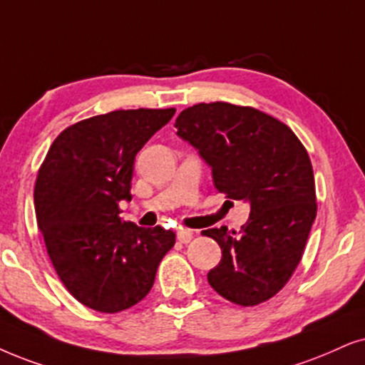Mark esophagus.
<instances>
[{"mask_svg": "<svg viewBox=\"0 0 365 365\" xmlns=\"http://www.w3.org/2000/svg\"><path fill=\"white\" fill-rule=\"evenodd\" d=\"M192 237H193V232L190 229H180L178 232H177V239L182 244H187V242H190L192 241Z\"/></svg>", "mask_w": 365, "mask_h": 365, "instance_id": "obj_1", "label": "esophagus"}]
</instances>
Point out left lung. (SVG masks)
<instances>
[{"instance_id":"left-lung-1","label":"left lung","mask_w":365,"mask_h":365,"mask_svg":"<svg viewBox=\"0 0 365 365\" xmlns=\"http://www.w3.org/2000/svg\"><path fill=\"white\" fill-rule=\"evenodd\" d=\"M177 135L198 150L214 185L251 205L247 222L229 232L207 229L222 259L209 284L241 307L273 298L302 261L317 217L310 156L284 123L249 106L195 104L178 114Z\"/></svg>"}]
</instances>
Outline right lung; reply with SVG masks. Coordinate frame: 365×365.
Returning a JSON list of instances; mask_svg holds the SVG:
<instances>
[{
    "instance_id": "add662e5",
    "label": "right lung",
    "mask_w": 365,
    "mask_h": 365,
    "mask_svg": "<svg viewBox=\"0 0 365 365\" xmlns=\"http://www.w3.org/2000/svg\"><path fill=\"white\" fill-rule=\"evenodd\" d=\"M175 109H128L63 129L36 175V224L60 281L77 302L118 313L141 302L155 283L175 232L126 222L135 156Z\"/></svg>"
}]
</instances>
